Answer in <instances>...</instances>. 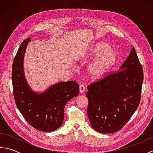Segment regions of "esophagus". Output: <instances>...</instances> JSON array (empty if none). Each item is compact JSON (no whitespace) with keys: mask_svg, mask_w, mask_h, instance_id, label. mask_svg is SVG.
I'll use <instances>...</instances> for the list:
<instances>
[{"mask_svg":"<svg viewBox=\"0 0 153 153\" xmlns=\"http://www.w3.org/2000/svg\"><path fill=\"white\" fill-rule=\"evenodd\" d=\"M85 86H84L83 84H81L79 85V93H83L85 92Z\"/></svg>","mask_w":153,"mask_h":153,"instance_id":"34e87169","label":"esophagus"}]
</instances>
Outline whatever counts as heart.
I'll return each mask as SVG.
<instances>
[{
    "label": "heart",
    "instance_id": "b5f03b06",
    "mask_svg": "<svg viewBox=\"0 0 153 153\" xmlns=\"http://www.w3.org/2000/svg\"><path fill=\"white\" fill-rule=\"evenodd\" d=\"M96 56L87 67V74L93 80L102 79L116 62L117 54L109 45L99 42L83 51L81 59H90Z\"/></svg>",
    "mask_w": 153,
    "mask_h": 153
}]
</instances>
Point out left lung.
<instances>
[{"label":"left lung","instance_id":"8db88e82","mask_svg":"<svg viewBox=\"0 0 153 153\" xmlns=\"http://www.w3.org/2000/svg\"><path fill=\"white\" fill-rule=\"evenodd\" d=\"M143 71L135 48L116 72L87 87V114L91 126L101 134L120 130L141 100Z\"/></svg>","mask_w":153,"mask_h":153}]
</instances>
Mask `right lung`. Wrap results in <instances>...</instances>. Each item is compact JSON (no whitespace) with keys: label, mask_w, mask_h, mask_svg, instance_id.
Masks as SVG:
<instances>
[{"label":"right lung","mask_w":153,"mask_h":153,"mask_svg":"<svg viewBox=\"0 0 153 153\" xmlns=\"http://www.w3.org/2000/svg\"><path fill=\"white\" fill-rule=\"evenodd\" d=\"M30 38L22 42L13 61L12 80L15 102L28 123L38 130L53 131L62 125L66 103L79 95L75 81L59 82L43 93H36L29 85L24 71L25 50Z\"/></svg>","instance_id":"obj_1"}]
</instances>
